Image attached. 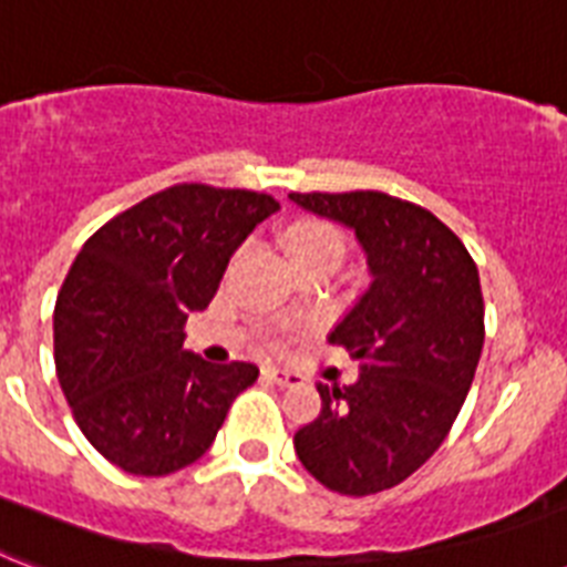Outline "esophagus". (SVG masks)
Returning a JSON list of instances; mask_svg holds the SVG:
<instances>
[{
  "label": "esophagus",
  "instance_id": "34e87169",
  "mask_svg": "<svg viewBox=\"0 0 567 567\" xmlns=\"http://www.w3.org/2000/svg\"><path fill=\"white\" fill-rule=\"evenodd\" d=\"M265 379H270L279 388H293V384L302 381V375H297L291 370H282V367H265Z\"/></svg>",
  "mask_w": 567,
  "mask_h": 567
}]
</instances>
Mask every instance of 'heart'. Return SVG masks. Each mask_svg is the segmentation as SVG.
<instances>
[{"label": "heart", "mask_w": 567, "mask_h": 567, "mask_svg": "<svg viewBox=\"0 0 567 567\" xmlns=\"http://www.w3.org/2000/svg\"><path fill=\"white\" fill-rule=\"evenodd\" d=\"M288 250H291L297 265L315 259H343L347 238L331 220L323 218H299L288 227ZM270 343H279V338H270Z\"/></svg>", "instance_id": "1"}]
</instances>
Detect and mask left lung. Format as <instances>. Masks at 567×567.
Returning a JSON list of instances; mask_svg holds the SVG:
<instances>
[{"label": "left lung", "mask_w": 567, "mask_h": 567, "mask_svg": "<svg viewBox=\"0 0 567 567\" xmlns=\"http://www.w3.org/2000/svg\"><path fill=\"white\" fill-rule=\"evenodd\" d=\"M355 229L370 291L329 334L361 361L349 388L317 384L323 411L293 436L299 463L340 495H375L411 477L449 436L483 349L475 259L434 212L384 192H291Z\"/></svg>", "instance_id": "1"}]
</instances>
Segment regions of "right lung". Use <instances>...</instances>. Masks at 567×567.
Returning <instances> with one entry per match:
<instances>
[{
    "mask_svg": "<svg viewBox=\"0 0 567 567\" xmlns=\"http://www.w3.org/2000/svg\"><path fill=\"white\" fill-rule=\"evenodd\" d=\"M279 209L250 188L177 183L118 212L72 261L54 302V367L92 449L131 475L159 477L204 457L247 361L183 349V323L218 291L229 256Z\"/></svg>",
    "mask_w": 567,
    "mask_h": 567,
    "instance_id": "obj_1",
    "label": "right lung"
}]
</instances>
